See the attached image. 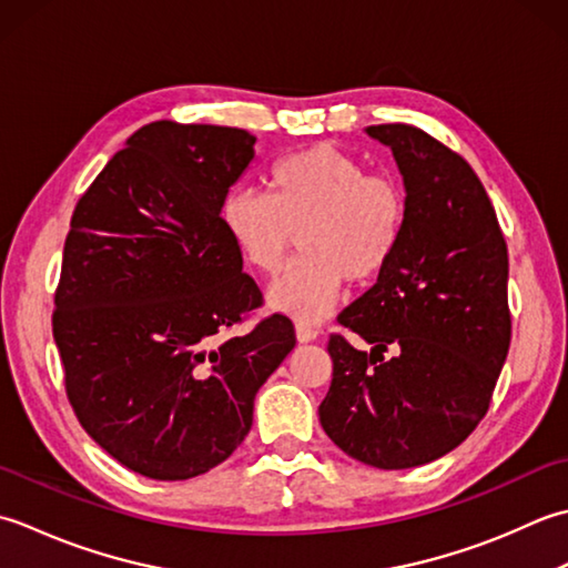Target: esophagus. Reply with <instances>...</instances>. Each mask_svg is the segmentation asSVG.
<instances>
[{"label": "esophagus", "instance_id": "34e87169", "mask_svg": "<svg viewBox=\"0 0 568 568\" xmlns=\"http://www.w3.org/2000/svg\"><path fill=\"white\" fill-rule=\"evenodd\" d=\"M316 338H318V331L316 328L298 323V326H296V341L298 343H311V341H316Z\"/></svg>", "mask_w": 568, "mask_h": 568}]
</instances>
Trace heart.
I'll use <instances>...</instances> for the list:
<instances>
[{
	"label": "heart",
	"mask_w": 568,
	"mask_h": 568,
	"mask_svg": "<svg viewBox=\"0 0 568 568\" xmlns=\"http://www.w3.org/2000/svg\"><path fill=\"white\" fill-rule=\"evenodd\" d=\"M267 191H230L220 223L262 274L282 270L298 235L304 254L267 292L276 314L318 323L331 314L345 280L367 284L389 267L407 223L399 181L369 173L361 159L333 146H311L276 161Z\"/></svg>",
	"instance_id": "obj_1"
}]
</instances>
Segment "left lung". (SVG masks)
Listing matches in <instances>:
<instances>
[{
  "mask_svg": "<svg viewBox=\"0 0 568 568\" xmlns=\"http://www.w3.org/2000/svg\"><path fill=\"white\" fill-rule=\"evenodd\" d=\"M392 149L407 223L389 267L338 321L318 416L331 442L382 470L432 463L466 442L490 407L510 351L507 245L468 161L409 124L365 126Z\"/></svg>",
  "mask_w": 568,
  "mask_h": 568,
  "instance_id": "obj_1",
  "label": "left lung"
}]
</instances>
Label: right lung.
Listing matches in <instances>:
<instances>
[{
  "instance_id": "add662e5",
  "label": "right lung",
  "mask_w": 568,
  "mask_h": 568,
  "mask_svg": "<svg viewBox=\"0 0 568 568\" xmlns=\"http://www.w3.org/2000/svg\"><path fill=\"white\" fill-rule=\"evenodd\" d=\"M235 126L152 122L78 201L55 292L65 389L92 442L154 480H189L245 442L254 397L296 335L262 304L220 205L254 159Z\"/></svg>"
}]
</instances>
